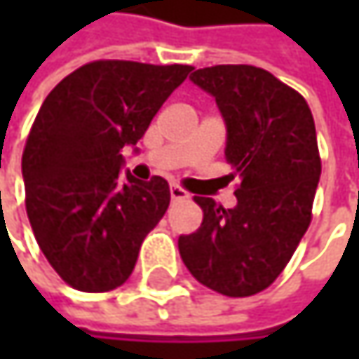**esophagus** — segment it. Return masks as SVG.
Segmentation results:
<instances>
[{
  "mask_svg": "<svg viewBox=\"0 0 359 359\" xmlns=\"http://www.w3.org/2000/svg\"><path fill=\"white\" fill-rule=\"evenodd\" d=\"M170 197H172L175 201H177V199H187L189 193H187L184 189H180L179 184H172V187H170Z\"/></svg>",
  "mask_w": 359,
  "mask_h": 359,
  "instance_id": "1",
  "label": "esophagus"
}]
</instances>
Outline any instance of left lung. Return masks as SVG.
I'll return each instance as SVG.
<instances>
[{"mask_svg":"<svg viewBox=\"0 0 359 359\" xmlns=\"http://www.w3.org/2000/svg\"><path fill=\"white\" fill-rule=\"evenodd\" d=\"M189 79L216 100L224 158L241 184L231 210L195 197L203 222L179 237L180 257L201 285L255 295L276 280L312 220L320 180L314 118L297 91L255 66L199 68Z\"/></svg>","mask_w":359,"mask_h":359,"instance_id":"8db88e82","label":"left lung"}]
</instances>
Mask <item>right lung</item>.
I'll return each mask as SVG.
<instances>
[{
    "instance_id": "add662e5",
    "label": "right lung",
    "mask_w": 359,
    "mask_h": 359,
    "mask_svg": "<svg viewBox=\"0 0 359 359\" xmlns=\"http://www.w3.org/2000/svg\"><path fill=\"white\" fill-rule=\"evenodd\" d=\"M191 70L102 60L81 66L45 97L22 154L27 214L39 248L70 287H120L166 214L168 182L122 172L120 151L137 145Z\"/></svg>"
}]
</instances>
